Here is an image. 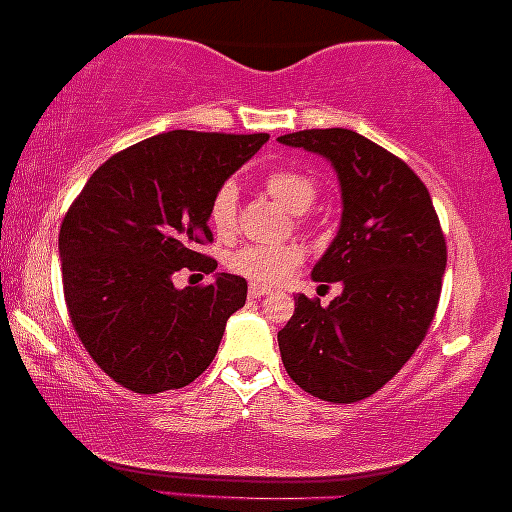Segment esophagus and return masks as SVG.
Returning a JSON list of instances; mask_svg holds the SVG:
<instances>
[{
	"instance_id": "1",
	"label": "esophagus",
	"mask_w": 512,
	"mask_h": 512,
	"mask_svg": "<svg viewBox=\"0 0 512 512\" xmlns=\"http://www.w3.org/2000/svg\"><path fill=\"white\" fill-rule=\"evenodd\" d=\"M272 289H268V286L263 284H249V296L251 298H261V296H268Z\"/></svg>"
}]
</instances>
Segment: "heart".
Listing matches in <instances>:
<instances>
[{"label": "heart", "instance_id": "b5f03b06", "mask_svg": "<svg viewBox=\"0 0 512 512\" xmlns=\"http://www.w3.org/2000/svg\"><path fill=\"white\" fill-rule=\"evenodd\" d=\"M265 191L291 214H305L317 200V181L307 177L305 172L291 170V167H277L270 170L263 179ZM237 193L235 181H226L216 188L212 202H209V223L219 237H230L237 228ZM303 263V249L296 244H282V247H251L237 249L228 258V268L254 279L258 284H277L291 275Z\"/></svg>", "mask_w": 512, "mask_h": 512}]
</instances>
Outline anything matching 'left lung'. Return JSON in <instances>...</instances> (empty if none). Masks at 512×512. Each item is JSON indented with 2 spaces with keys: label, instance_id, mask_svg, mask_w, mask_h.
Listing matches in <instances>:
<instances>
[{
  "label": "left lung",
  "instance_id": "1",
  "mask_svg": "<svg viewBox=\"0 0 512 512\" xmlns=\"http://www.w3.org/2000/svg\"><path fill=\"white\" fill-rule=\"evenodd\" d=\"M279 144L326 158L338 174V235L312 268L342 286L326 307L303 293L277 333L286 373L307 394L354 403L382 389L422 345L447 265L445 237L422 179L345 128L300 130Z\"/></svg>",
  "mask_w": 512,
  "mask_h": 512
}]
</instances>
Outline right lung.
Wrapping results in <instances>:
<instances>
[{"instance_id":"add662e5","label":"right lung","mask_w":512,"mask_h":512,"mask_svg":"<svg viewBox=\"0 0 512 512\" xmlns=\"http://www.w3.org/2000/svg\"><path fill=\"white\" fill-rule=\"evenodd\" d=\"M268 135L172 130L97 167L60 228L62 286L83 347L111 380L137 394L181 389L214 361L244 277L216 272L177 289L181 268L216 270L209 202Z\"/></svg>"}]
</instances>
